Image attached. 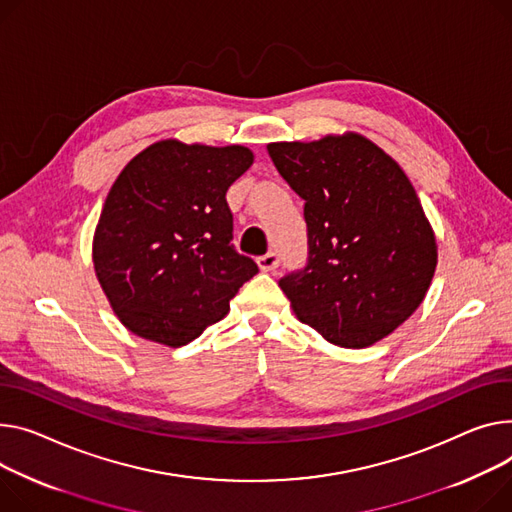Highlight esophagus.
Segmentation results:
<instances>
[{"label": "esophagus", "mask_w": 512, "mask_h": 512, "mask_svg": "<svg viewBox=\"0 0 512 512\" xmlns=\"http://www.w3.org/2000/svg\"><path fill=\"white\" fill-rule=\"evenodd\" d=\"M257 263H259L261 271H274V269L278 267V263H280V255H278L276 251H269V253L261 255V257L257 259Z\"/></svg>", "instance_id": "esophagus-1"}]
</instances>
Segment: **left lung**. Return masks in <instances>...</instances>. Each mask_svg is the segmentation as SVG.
Masks as SVG:
<instances>
[{"label": "left lung", "mask_w": 512, "mask_h": 512, "mask_svg": "<svg viewBox=\"0 0 512 512\" xmlns=\"http://www.w3.org/2000/svg\"><path fill=\"white\" fill-rule=\"evenodd\" d=\"M267 152L304 199V267L278 284L298 319L342 348H366L424 300L436 241L401 166L358 133Z\"/></svg>", "instance_id": "left-lung-1"}]
</instances>
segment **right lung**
Returning <instances> with one entry per match:
<instances>
[{"label": "right lung", "instance_id": "right-lung-1", "mask_svg": "<svg viewBox=\"0 0 512 512\" xmlns=\"http://www.w3.org/2000/svg\"><path fill=\"white\" fill-rule=\"evenodd\" d=\"M253 164L243 146L152 144L113 183L92 245L121 323L170 348L220 321L257 271L232 241L228 187Z\"/></svg>", "mask_w": 512, "mask_h": 512}]
</instances>
